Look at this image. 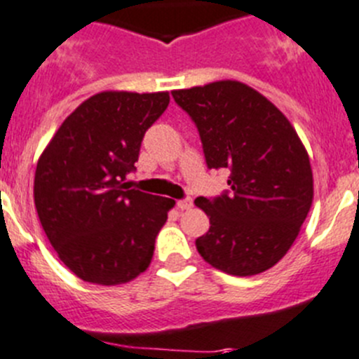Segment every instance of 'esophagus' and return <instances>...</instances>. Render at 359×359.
Returning <instances> with one entry per match:
<instances>
[{
	"instance_id": "1",
	"label": "esophagus",
	"mask_w": 359,
	"mask_h": 359,
	"mask_svg": "<svg viewBox=\"0 0 359 359\" xmlns=\"http://www.w3.org/2000/svg\"><path fill=\"white\" fill-rule=\"evenodd\" d=\"M191 207H193V200L191 198H184V200H179V202H177V209H180V210H189Z\"/></svg>"
}]
</instances>
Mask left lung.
Here are the masks:
<instances>
[{"instance_id":"1","label":"left lung","mask_w":359,"mask_h":359,"mask_svg":"<svg viewBox=\"0 0 359 359\" xmlns=\"http://www.w3.org/2000/svg\"><path fill=\"white\" fill-rule=\"evenodd\" d=\"M172 95L198 127L207 166L230 170V193L195 200L210 221L196 250L233 276L271 269L290 250L313 202L310 157L296 129L241 81L223 79Z\"/></svg>"}]
</instances>
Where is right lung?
<instances>
[{
  "label": "right lung",
  "instance_id": "add662e5",
  "mask_svg": "<svg viewBox=\"0 0 359 359\" xmlns=\"http://www.w3.org/2000/svg\"><path fill=\"white\" fill-rule=\"evenodd\" d=\"M170 93L99 92L74 109L39 157L33 184L40 225L78 278L122 285L147 271L175 200L127 189L147 129Z\"/></svg>",
  "mask_w": 359,
  "mask_h": 359
}]
</instances>
